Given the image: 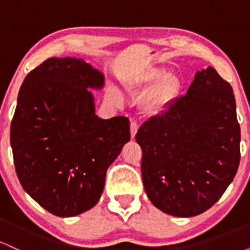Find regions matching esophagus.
Here are the masks:
<instances>
[{"instance_id": "obj_1", "label": "esophagus", "mask_w": 250, "mask_h": 250, "mask_svg": "<svg viewBox=\"0 0 250 250\" xmlns=\"http://www.w3.org/2000/svg\"><path fill=\"white\" fill-rule=\"evenodd\" d=\"M137 129H139V125H137L136 121H131L130 123V135L131 139H134L135 135L137 133Z\"/></svg>"}]
</instances>
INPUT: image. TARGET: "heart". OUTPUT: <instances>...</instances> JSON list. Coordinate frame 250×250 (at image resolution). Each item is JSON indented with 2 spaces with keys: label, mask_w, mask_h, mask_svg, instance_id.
I'll return each mask as SVG.
<instances>
[{
  "label": "heart",
  "mask_w": 250,
  "mask_h": 250,
  "mask_svg": "<svg viewBox=\"0 0 250 250\" xmlns=\"http://www.w3.org/2000/svg\"><path fill=\"white\" fill-rule=\"evenodd\" d=\"M153 83L155 84L146 97L145 107L148 111L156 113L167 107L176 96L180 89L179 79L162 67L146 68L139 73L129 74L123 79V85L131 95L143 93ZM111 94L114 99L121 101L119 91L114 89Z\"/></svg>",
  "instance_id": "b5f03b06"
}]
</instances>
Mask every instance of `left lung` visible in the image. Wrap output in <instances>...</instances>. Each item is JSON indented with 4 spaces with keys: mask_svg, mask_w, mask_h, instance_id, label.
I'll return each instance as SVG.
<instances>
[{
    "mask_svg": "<svg viewBox=\"0 0 250 250\" xmlns=\"http://www.w3.org/2000/svg\"><path fill=\"white\" fill-rule=\"evenodd\" d=\"M143 187L163 213L191 217L222 196L240 165L231 85L214 68L195 74L187 94L137 130Z\"/></svg>",
    "mask_w": 250,
    "mask_h": 250,
    "instance_id": "obj_1",
    "label": "left lung"
}]
</instances>
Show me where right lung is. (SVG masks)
Masks as SVG:
<instances>
[{"label":"right lung","instance_id":"add662e5","mask_svg":"<svg viewBox=\"0 0 250 250\" xmlns=\"http://www.w3.org/2000/svg\"><path fill=\"white\" fill-rule=\"evenodd\" d=\"M104 75L75 57H50L25 76L10 127L14 163L22 187L61 217L99 202L109 166L130 140L125 116L100 119L89 89Z\"/></svg>","mask_w":250,"mask_h":250}]
</instances>
